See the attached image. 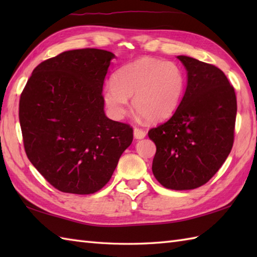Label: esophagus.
<instances>
[{
    "mask_svg": "<svg viewBox=\"0 0 257 257\" xmlns=\"http://www.w3.org/2000/svg\"><path fill=\"white\" fill-rule=\"evenodd\" d=\"M134 137L136 139H144L146 137V132L141 130L139 128H135L134 129Z\"/></svg>",
    "mask_w": 257,
    "mask_h": 257,
    "instance_id": "esophagus-1",
    "label": "esophagus"
}]
</instances>
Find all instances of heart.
Instances as JSON below:
<instances>
[{"label":"heart","mask_w":257,"mask_h":257,"mask_svg":"<svg viewBox=\"0 0 257 257\" xmlns=\"http://www.w3.org/2000/svg\"><path fill=\"white\" fill-rule=\"evenodd\" d=\"M185 91L184 73L178 64L141 57L123 65L102 90V101L114 120L129 110L128 98L141 117L151 122L166 120L177 111Z\"/></svg>","instance_id":"1"}]
</instances>
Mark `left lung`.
<instances>
[{
	"label": "left lung",
	"mask_w": 257,
	"mask_h": 257,
	"mask_svg": "<svg viewBox=\"0 0 257 257\" xmlns=\"http://www.w3.org/2000/svg\"><path fill=\"white\" fill-rule=\"evenodd\" d=\"M187 88L177 111L149 130L157 151L152 173L163 187L191 190L205 184L230 155L236 96L226 76L211 64L180 55Z\"/></svg>",
	"instance_id": "1"
}]
</instances>
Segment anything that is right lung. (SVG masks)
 <instances>
[{
    "label": "right lung",
    "mask_w": 257,
    "mask_h": 257,
    "mask_svg": "<svg viewBox=\"0 0 257 257\" xmlns=\"http://www.w3.org/2000/svg\"><path fill=\"white\" fill-rule=\"evenodd\" d=\"M114 57L97 48L64 52L38 65L21 95L27 158L62 192H97L133 143V128L103 110L102 86Z\"/></svg>",
    "instance_id": "right-lung-1"
}]
</instances>
